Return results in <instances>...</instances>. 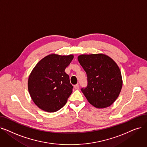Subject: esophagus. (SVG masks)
I'll use <instances>...</instances> for the list:
<instances>
[{
    "mask_svg": "<svg viewBox=\"0 0 147 147\" xmlns=\"http://www.w3.org/2000/svg\"><path fill=\"white\" fill-rule=\"evenodd\" d=\"M74 88L76 89H78L79 88V84H76V85H75L74 86Z\"/></svg>",
    "mask_w": 147,
    "mask_h": 147,
    "instance_id": "1",
    "label": "esophagus"
}]
</instances>
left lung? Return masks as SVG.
I'll list each match as a JSON object with an SVG mask.
<instances>
[{
    "label": "left lung",
    "instance_id": "left-lung-1",
    "mask_svg": "<svg viewBox=\"0 0 147 147\" xmlns=\"http://www.w3.org/2000/svg\"><path fill=\"white\" fill-rule=\"evenodd\" d=\"M78 61L87 75V86L81 91L89 103L97 108L110 106L118 98L123 86L117 63L103 54L82 55Z\"/></svg>",
    "mask_w": 147,
    "mask_h": 147
}]
</instances>
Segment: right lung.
Returning a JSON list of instances; mask_svg holds the SVG:
<instances>
[{
    "label": "right lung",
    "mask_w": 147,
    "mask_h": 147,
    "mask_svg": "<svg viewBox=\"0 0 147 147\" xmlns=\"http://www.w3.org/2000/svg\"><path fill=\"white\" fill-rule=\"evenodd\" d=\"M73 56L52 54L38 62L28 79V90L35 104L47 112H55L64 106L73 92L65 68Z\"/></svg>",
    "instance_id": "1"
}]
</instances>
